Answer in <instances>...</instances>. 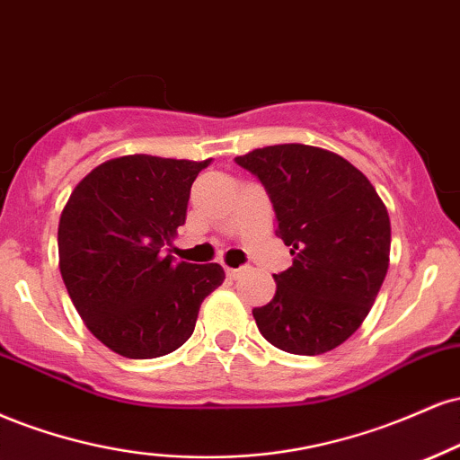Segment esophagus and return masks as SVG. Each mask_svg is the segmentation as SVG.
<instances>
[{
    "instance_id": "34e87169",
    "label": "esophagus",
    "mask_w": 460,
    "mask_h": 460,
    "mask_svg": "<svg viewBox=\"0 0 460 460\" xmlns=\"http://www.w3.org/2000/svg\"><path fill=\"white\" fill-rule=\"evenodd\" d=\"M243 269H232V267H226V275H228L230 279H236L241 275Z\"/></svg>"
}]
</instances>
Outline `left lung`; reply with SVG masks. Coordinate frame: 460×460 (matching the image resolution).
I'll use <instances>...</instances> for the list:
<instances>
[{"instance_id":"obj_1","label":"left lung","mask_w":460,"mask_h":460,"mask_svg":"<svg viewBox=\"0 0 460 460\" xmlns=\"http://www.w3.org/2000/svg\"><path fill=\"white\" fill-rule=\"evenodd\" d=\"M234 161L261 178L295 256L273 275V299L252 310L258 329L286 353L333 350L361 327L390 267L385 204L358 167L316 146H264Z\"/></svg>"}]
</instances>
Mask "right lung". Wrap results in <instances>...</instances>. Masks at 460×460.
<instances>
[{"mask_svg":"<svg viewBox=\"0 0 460 460\" xmlns=\"http://www.w3.org/2000/svg\"><path fill=\"white\" fill-rule=\"evenodd\" d=\"M210 164L127 155L96 165L59 215V273L81 321L107 349L153 359L187 342L202 301L224 284L217 262H174L193 181Z\"/></svg>","mask_w":460,"mask_h":460,"instance_id":"right-lung-1","label":"right lung"}]
</instances>
